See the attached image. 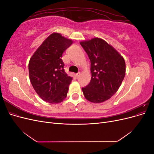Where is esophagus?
<instances>
[{
    "mask_svg": "<svg viewBox=\"0 0 154 154\" xmlns=\"http://www.w3.org/2000/svg\"><path fill=\"white\" fill-rule=\"evenodd\" d=\"M80 72H78L76 74V77L78 78L79 76H80Z\"/></svg>",
    "mask_w": 154,
    "mask_h": 154,
    "instance_id": "34e87169",
    "label": "esophagus"
}]
</instances>
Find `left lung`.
I'll use <instances>...</instances> for the list:
<instances>
[{"instance_id":"8db88e82","label":"left lung","mask_w":154,"mask_h":154,"mask_svg":"<svg viewBox=\"0 0 154 154\" xmlns=\"http://www.w3.org/2000/svg\"><path fill=\"white\" fill-rule=\"evenodd\" d=\"M81 45L91 61L89 84L82 88L85 98L92 103L108 100L118 91L125 76L123 57L112 46L100 38L82 41Z\"/></svg>"}]
</instances>
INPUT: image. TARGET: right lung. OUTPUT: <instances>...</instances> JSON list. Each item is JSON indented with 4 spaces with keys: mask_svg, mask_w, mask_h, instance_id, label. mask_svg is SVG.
Listing matches in <instances>:
<instances>
[{
    "mask_svg": "<svg viewBox=\"0 0 154 154\" xmlns=\"http://www.w3.org/2000/svg\"><path fill=\"white\" fill-rule=\"evenodd\" d=\"M72 40L53 32L46 38L30 58V82L40 98L49 103H59L67 95L72 78L65 72L63 53Z\"/></svg>",
    "mask_w": 154,
    "mask_h": 154,
    "instance_id": "add662e5",
    "label": "right lung"
}]
</instances>
